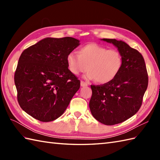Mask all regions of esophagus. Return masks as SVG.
<instances>
[{"label":"esophagus","mask_w":160,"mask_h":160,"mask_svg":"<svg viewBox=\"0 0 160 160\" xmlns=\"http://www.w3.org/2000/svg\"><path fill=\"white\" fill-rule=\"evenodd\" d=\"M80 85H81V87H85L87 86V84L85 82H84V81H81Z\"/></svg>","instance_id":"1"}]
</instances>
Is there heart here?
I'll list each match as a JSON object with an SVG mask.
<instances>
[{
    "label": "heart",
    "instance_id": "b5f03b06",
    "mask_svg": "<svg viewBox=\"0 0 160 160\" xmlns=\"http://www.w3.org/2000/svg\"><path fill=\"white\" fill-rule=\"evenodd\" d=\"M68 69L71 73L78 75L88 70L84 78L89 80H97L100 84H107L113 80L123 64L122 54L116 49L96 43L81 47L78 54L71 52L66 58Z\"/></svg>",
    "mask_w": 160,
    "mask_h": 160
}]
</instances>
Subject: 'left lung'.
I'll use <instances>...</instances> for the list:
<instances>
[{"label":"left lung","mask_w":160,"mask_h":160,"mask_svg":"<svg viewBox=\"0 0 160 160\" xmlns=\"http://www.w3.org/2000/svg\"><path fill=\"white\" fill-rule=\"evenodd\" d=\"M113 44L122 54L123 64L111 82L91 85L89 108L93 116L105 125L121 123L140 109L148 87V74L143 56L122 40L101 39Z\"/></svg>","instance_id":"obj_1"}]
</instances>
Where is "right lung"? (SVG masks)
<instances>
[{"label": "right lung", "mask_w": 160, "mask_h": 160, "mask_svg": "<svg viewBox=\"0 0 160 160\" xmlns=\"http://www.w3.org/2000/svg\"><path fill=\"white\" fill-rule=\"evenodd\" d=\"M80 45L72 37L45 38L23 51L14 75L20 107L41 122L63 114L80 82L68 69L67 54Z\"/></svg>", "instance_id": "obj_1"}]
</instances>
